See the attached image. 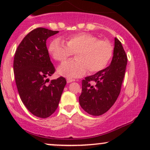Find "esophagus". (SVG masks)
I'll use <instances>...</instances> for the list:
<instances>
[{
	"instance_id": "obj_1",
	"label": "esophagus",
	"mask_w": 150,
	"mask_h": 150,
	"mask_svg": "<svg viewBox=\"0 0 150 150\" xmlns=\"http://www.w3.org/2000/svg\"><path fill=\"white\" fill-rule=\"evenodd\" d=\"M74 81H75V79H72V78H68V79H67V82H68V83L74 82Z\"/></svg>"
}]
</instances>
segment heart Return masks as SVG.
I'll return each instance as SVG.
<instances>
[{
	"label": "heart",
	"instance_id": "heart-1",
	"mask_svg": "<svg viewBox=\"0 0 150 150\" xmlns=\"http://www.w3.org/2000/svg\"><path fill=\"white\" fill-rule=\"evenodd\" d=\"M66 44L56 38L50 43L48 51L56 61L63 62L75 53L76 60L63 63L58 67L59 75L68 78L85 75L87 70L94 73L104 69L113 53L111 42L99 40L88 33H78L66 38Z\"/></svg>",
	"mask_w": 150,
	"mask_h": 150
}]
</instances>
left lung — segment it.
<instances>
[{"label":"left lung","mask_w":150,"mask_h":150,"mask_svg":"<svg viewBox=\"0 0 150 150\" xmlns=\"http://www.w3.org/2000/svg\"><path fill=\"white\" fill-rule=\"evenodd\" d=\"M127 61L121 42L115 38L113 56L109 66L82 81L79 101L84 111L92 116H100L111 108L119 96Z\"/></svg>","instance_id":"obj_1"}]
</instances>
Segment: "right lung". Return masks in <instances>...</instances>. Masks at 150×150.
Returning <instances> with one entry per match:
<instances>
[{
	"label": "right lung",
	"instance_id": "right-lung-1",
	"mask_svg": "<svg viewBox=\"0 0 150 150\" xmlns=\"http://www.w3.org/2000/svg\"><path fill=\"white\" fill-rule=\"evenodd\" d=\"M58 32L43 27L31 31L19 44L13 62L20 99L32 114L42 118L49 117L57 109L67 82L60 77L46 85L47 77L55 73L46 39Z\"/></svg>",
	"mask_w": 150,
	"mask_h": 150
}]
</instances>
